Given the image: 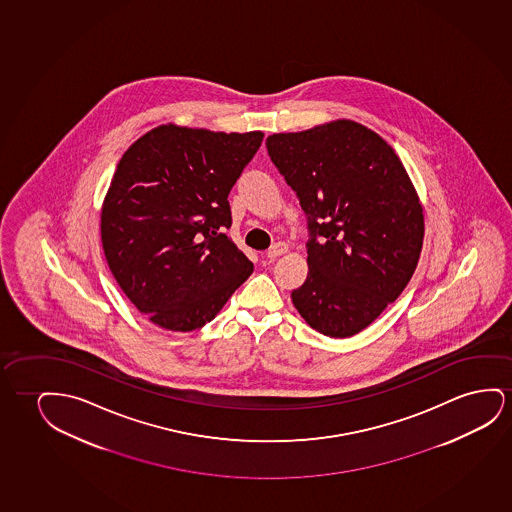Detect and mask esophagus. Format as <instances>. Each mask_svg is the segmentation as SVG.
I'll return each mask as SVG.
<instances>
[{"label":"esophagus","mask_w":512,"mask_h":512,"mask_svg":"<svg viewBox=\"0 0 512 512\" xmlns=\"http://www.w3.org/2000/svg\"><path fill=\"white\" fill-rule=\"evenodd\" d=\"M288 252V245L284 244V242H279V244L272 245L270 249L267 251L268 260H277L279 256L282 254H286Z\"/></svg>","instance_id":"1"}]
</instances>
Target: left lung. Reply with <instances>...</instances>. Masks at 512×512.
I'll return each mask as SVG.
<instances>
[{"instance_id":"left-lung-1","label":"left lung","mask_w":512,"mask_h":512,"mask_svg":"<svg viewBox=\"0 0 512 512\" xmlns=\"http://www.w3.org/2000/svg\"><path fill=\"white\" fill-rule=\"evenodd\" d=\"M300 198L312 238L309 274L291 300L305 323L353 337L402 295L418 267L425 214L393 147L351 119L267 138Z\"/></svg>"}]
</instances>
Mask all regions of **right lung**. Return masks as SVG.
I'll use <instances>...</instances> for the list:
<instances>
[{"instance_id":"add662e5","label":"right lung","mask_w":512,"mask_h":512,"mask_svg":"<svg viewBox=\"0 0 512 512\" xmlns=\"http://www.w3.org/2000/svg\"><path fill=\"white\" fill-rule=\"evenodd\" d=\"M263 131L159 124L119 159L101 205V245L124 295L170 332H193L252 274L223 228L233 184Z\"/></svg>"}]
</instances>
